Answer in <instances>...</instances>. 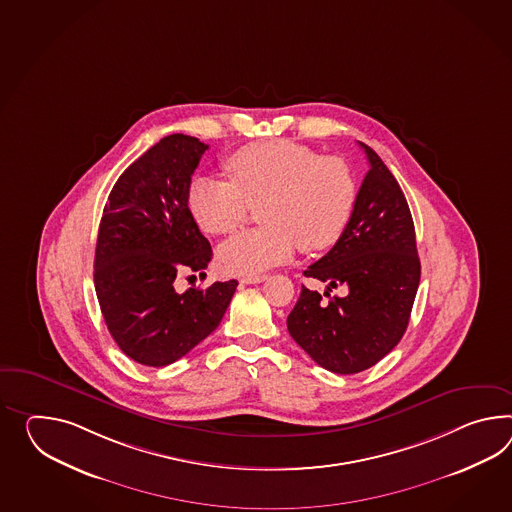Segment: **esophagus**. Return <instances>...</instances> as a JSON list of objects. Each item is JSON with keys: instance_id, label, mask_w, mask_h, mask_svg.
Returning <instances> with one entry per match:
<instances>
[{"instance_id": "esophagus-1", "label": "esophagus", "mask_w": 512, "mask_h": 512, "mask_svg": "<svg viewBox=\"0 0 512 512\" xmlns=\"http://www.w3.org/2000/svg\"><path fill=\"white\" fill-rule=\"evenodd\" d=\"M268 279V275H251V277H242L240 279V285H257V283H262V281H266Z\"/></svg>"}]
</instances>
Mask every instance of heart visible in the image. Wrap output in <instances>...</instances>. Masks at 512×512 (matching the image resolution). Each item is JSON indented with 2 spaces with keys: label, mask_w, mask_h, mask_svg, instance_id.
<instances>
[{
  "label": "heart",
  "mask_w": 512,
  "mask_h": 512,
  "mask_svg": "<svg viewBox=\"0 0 512 512\" xmlns=\"http://www.w3.org/2000/svg\"><path fill=\"white\" fill-rule=\"evenodd\" d=\"M233 185L200 177L188 192V209L203 233L231 235L248 212L262 229L227 240L218 250L225 274L257 275L305 253L329 250L346 231L357 201L349 164L290 140L255 142L227 159Z\"/></svg>",
  "instance_id": "b5f03b06"
}]
</instances>
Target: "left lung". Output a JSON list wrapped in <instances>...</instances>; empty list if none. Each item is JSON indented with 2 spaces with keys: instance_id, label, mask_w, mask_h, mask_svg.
I'll use <instances>...</instances> for the list:
<instances>
[{
  "instance_id": "left-lung-1",
  "label": "left lung",
  "mask_w": 512,
  "mask_h": 512,
  "mask_svg": "<svg viewBox=\"0 0 512 512\" xmlns=\"http://www.w3.org/2000/svg\"><path fill=\"white\" fill-rule=\"evenodd\" d=\"M361 144L370 170L362 181L346 231L331 251L311 264L305 277L327 283L322 301L301 288L287 327L312 361L335 374H357L381 361L403 337L416 290L420 259L411 211L379 155Z\"/></svg>"
}]
</instances>
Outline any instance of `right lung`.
Here are the masks:
<instances>
[{"instance_id": "add662e5", "label": "right lung", "mask_w": 512, "mask_h": 512, "mask_svg": "<svg viewBox=\"0 0 512 512\" xmlns=\"http://www.w3.org/2000/svg\"><path fill=\"white\" fill-rule=\"evenodd\" d=\"M207 144L168 135L118 177L101 216L94 287L114 342L146 366L185 357L220 325L237 281L175 292L181 272L205 274L209 240L188 209Z\"/></svg>"}]
</instances>
